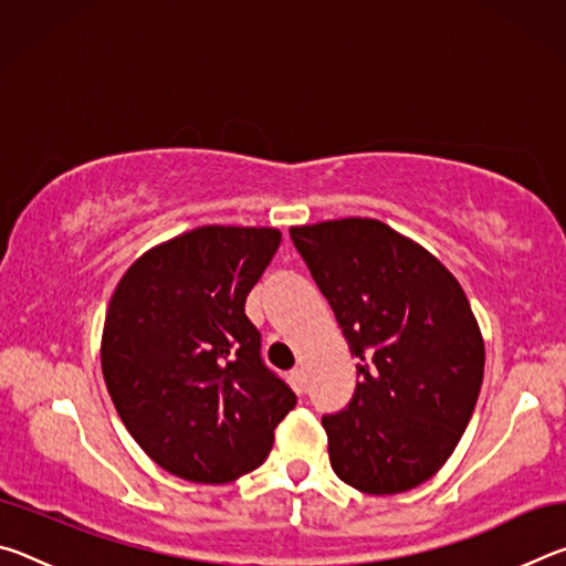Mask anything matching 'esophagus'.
I'll return each mask as SVG.
<instances>
[{
  "mask_svg": "<svg viewBox=\"0 0 566 566\" xmlns=\"http://www.w3.org/2000/svg\"><path fill=\"white\" fill-rule=\"evenodd\" d=\"M290 381H292V387H294L296 395H304V391H306V375H304V369H292Z\"/></svg>",
  "mask_w": 566,
  "mask_h": 566,
  "instance_id": "34e87169",
  "label": "esophagus"
}]
</instances>
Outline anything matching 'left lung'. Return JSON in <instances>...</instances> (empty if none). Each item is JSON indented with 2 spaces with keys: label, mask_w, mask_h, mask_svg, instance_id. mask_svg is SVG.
Returning a JSON list of instances; mask_svg holds the SVG:
<instances>
[{
  "label": "left lung",
  "mask_w": 566,
  "mask_h": 566,
  "mask_svg": "<svg viewBox=\"0 0 566 566\" xmlns=\"http://www.w3.org/2000/svg\"><path fill=\"white\" fill-rule=\"evenodd\" d=\"M290 234L359 359L347 409L322 419L332 469L364 494L415 490L452 457L482 389L484 339L462 284L379 219Z\"/></svg>",
  "instance_id": "left-lung-1"
}]
</instances>
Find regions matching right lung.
Returning a JSON list of instances; mask_svg holds the SVG:
<instances>
[{"label":"right lung","mask_w":566,"mask_h":566,"mask_svg":"<svg viewBox=\"0 0 566 566\" xmlns=\"http://www.w3.org/2000/svg\"><path fill=\"white\" fill-rule=\"evenodd\" d=\"M280 242L274 227H197L147 249L109 300L102 375L114 409L147 457L187 482L252 472L296 405L244 314Z\"/></svg>","instance_id":"add662e5"}]
</instances>
